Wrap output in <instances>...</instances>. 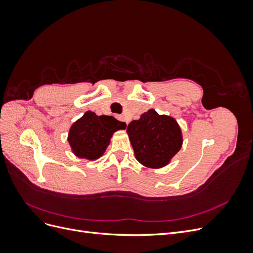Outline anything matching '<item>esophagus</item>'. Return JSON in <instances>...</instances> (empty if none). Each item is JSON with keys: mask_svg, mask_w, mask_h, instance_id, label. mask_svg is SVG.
<instances>
[{"mask_svg": "<svg viewBox=\"0 0 253 253\" xmlns=\"http://www.w3.org/2000/svg\"><path fill=\"white\" fill-rule=\"evenodd\" d=\"M118 119H119V120H121V121H125L126 125L128 124V122H127V120L126 119V117H125V116H118Z\"/></svg>", "mask_w": 253, "mask_h": 253, "instance_id": "obj_1", "label": "esophagus"}]
</instances>
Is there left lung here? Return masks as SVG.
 Here are the masks:
<instances>
[{"label":"left lung","mask_w":253,"mask_h":253,"mask_svg":"<svg viewBox=\"0 0 253 253\" xmlns=\"http://www.w3.org/2000/svg\"><path fill=\"white\" fill-rule=\"evenodd\" d=\"M126 132L136 159L145 167L157 169L169 164L182 144L180 127L174 118L159 115L155 110L133 120Z\"/></svg>","instance_id":"obj_1"}]
</instances>
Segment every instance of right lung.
Masks as SVG:
<instances>
[{
  "instance_id": "obj_1",
  "label": "right lung",
  "mask_w": 253,
  "mask_h": 253,
  "mask_svg": "<svg viewBox=\"0 0 253 253\" xmlns=\"http://www.w3.org/2000/svg\"><path fill=\"white\" fill-rule=\"evenodd\" d=\"M125 122L113 116H97L94 112H86L72 126L68 134L75 155L94 160L100 157L110 144L114 132L126 128Z\"/></svg>"
}]
</instances>
